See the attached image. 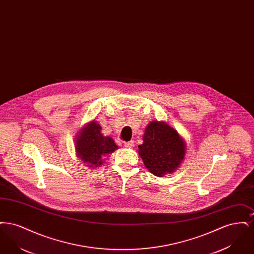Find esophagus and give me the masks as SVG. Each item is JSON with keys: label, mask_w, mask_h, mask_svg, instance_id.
Masks as SVG:
<instances>
[{"label": "esophagus", "mask_w": 254, "mask_h": 254, "mask_svg": "<svg viewBox=\"0 0 254 254\" xmlns=\"http://www.w3.org/2000/svg\"><path fill=\"white\" fill-rule=\"evenodd\" d=\"M124 145H125L126 147H132V146H134V142H133V141L126 142V143H124Z\"/></svg>", "instance_id": "34e87169"}]
</instances>
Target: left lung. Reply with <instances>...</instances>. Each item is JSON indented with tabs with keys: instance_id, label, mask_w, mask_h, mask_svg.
Listing matches in <instances>:
<instances>
[{
	"instance_id": "1",
	"label": "left lung",
	"mask_w": 254,
	"mask_h": 254,
	"mask_svg": "<svg viewBox=\"0 0 254 254\" xmlns=\"http://www.w3.org/2000/svg\"><path fill=\"white\" fill-rule=\"evenodd\" d=\"M143 144L138 152L145 168L158 177L172 173L186 154V142L165 122L152 121L145 127Z\"/></svg>"
}]
</instances>
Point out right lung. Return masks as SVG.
I'll return each instance as SVG.
<instances>
[{
  "label": "right lung",
  "instance_id": "obj_1",
  "mask_svg": "<svg viewBox=\"0 0 254 254\" xmlns=\"http://www.w3.org/2000/svg\"><path fill=\"white\" fill-rule=\"evenodd\" d=\"M102 127L92 121L87 123L75 140L77 156L91 169L99 168L104 163V157L118 148L113 139L101 133Z\"/></svg>",
  "mask_w": 254,
  "mask_h": 254
}]
</instances>
